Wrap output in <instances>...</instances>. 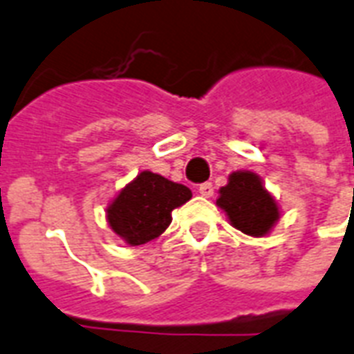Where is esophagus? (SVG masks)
Instances as JSON below:
<instances>
[{"label": "esophagus", "instance_id": "34e87169", "mask_svg": "<svg viewBox=\"0 0 354 354\" xmlns=\"http://www.w3.org/2000/svg\"><path fill=\"white\" fill-rule=\"evenodd\" d=\"M197 192H199L203 197H212V194H214V186H212V183H203V185H199Z\"/></svg>", "mask_w": 354, "mask_h": 354}]
</instances>
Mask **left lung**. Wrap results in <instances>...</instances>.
<instances>
[{
    "label": "left lung",
    "instance_id": "left-lung-1",
    "mask_svg": "<svg viewBox=\"0 0 354 354\" xmlns=\"http://www.w3.org/2000/svg\"><path fill=\"white\" fill-rule=\"evenodd\" d=\"M216 205L223 210L231 225L243 234L260 238L270 234L281 218L275 197L266 190L260 175L249 169L232 171L221 186Z\"/></svg>",
    "mask_w": 354,
    "mask_h": 354
}]
</instances>
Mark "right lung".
<instances>
[{
	"mask_svg": "<svg viewBox=\"0 0 354 354\" xmlns=\"http://www.w3.org/2000/svg\"><path fill=\"white\" fill-rule=\"evenodd\" d=\"M192 190L153 171H140L106 207V221L129 245L158 238L171 223L174 208L185 205Z\"/></svg>",
	"mask_w": 354,
	"mask_h": 354,
	"instance_id": "obj_1",
	"label": "right lung"
}]
</instances>
